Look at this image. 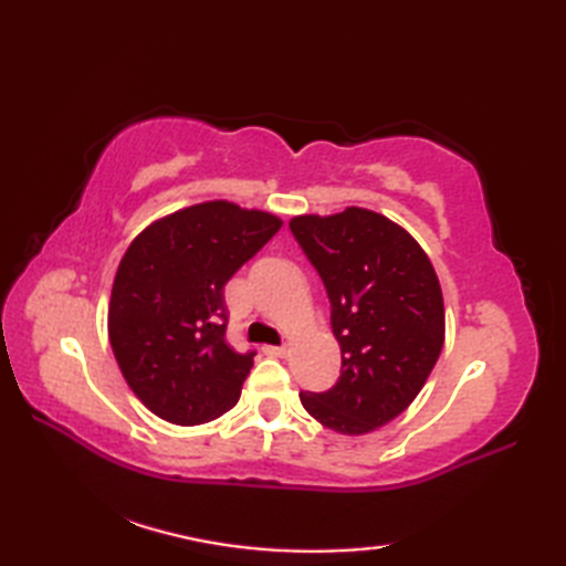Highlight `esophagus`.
<instances>
[{
    "instance_id": "esophagus-1",
    "label": "esophagus",
    "mask_w": 566,
    "mask_h": 566,
    "mask_svg": "<svg viewBox=\"0 0 566 566\" xmlns=\"http://www.w3.org/2000/svg\"><path fill=\"white\" fill-rule=\"evenodd\" d=\"M264 353H268L270 357H286V353H290V350H286L284 345H282V347H276V345H268V347H264Z\"/></svg>"
}]
</instances>
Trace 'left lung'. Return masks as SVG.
I'll use <instances>...</instances> for the list:
<instances>
[{"label": "left lung", "mask_w": 566, "mask_h": 566, "mask_svg": "<svg viewBox=\"0 0 566 566\" xmlns=\"http://www.w3.org/2000/svg\"><path fill=\"white\" fill-rule=\"evenodd\" d=\"M290 228L326 284L343 353L335 387L298 399L323 428L367 436L413 403L438 363L444 304L436 268L406 228L369 209L302 213Z\"/></svg>", "instance_id": "8db88e82"}]
</instances>
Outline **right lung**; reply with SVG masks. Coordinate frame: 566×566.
<instances>
[{"instance_id": "1", "label": "right lung", "mask_w": 566, "mask_h": 566, "mask_svg": "<svg viewBox=\"0 0 566 566\" xmlns=\"http://www.w3.org/2000/svg\"><path fill=\"white\" fill-rule=\"evenodd\" d=\"M282 219L213 199L163 216L134 238L109 298V343L140 403L201 426L238 403L255 353L226 343L223 286Z\"/></svg>"}]
</instances>
